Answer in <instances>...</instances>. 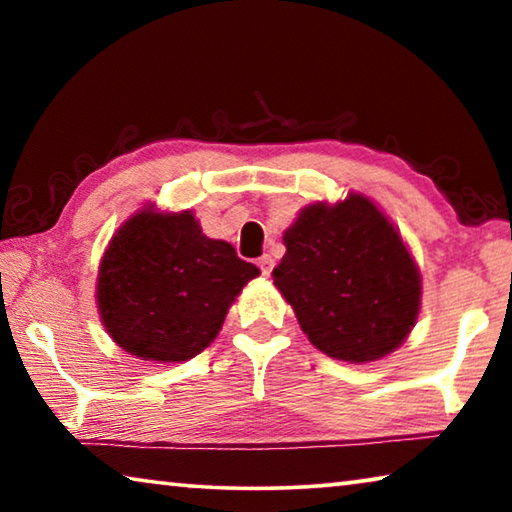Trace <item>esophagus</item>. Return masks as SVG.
Instances as JSON below:
<instances>
[{
    "instance_id": "obj_1",
    "label": "esophagus",
    "mask_w": 512,
    "mask_h": 512,
    "mask_svg": "<svg viewBox=\"0 0 512 512\" xmlns=\"http://www.w3.org/2000/svg\"><path fill=\"white\" fill-rule=\"evenodd\" d=\"M273 264H275V259L271 257V255H262L257 259V266L262 268V273L264 275H271V271H273Z\"/></svg>"
}]
</instances>
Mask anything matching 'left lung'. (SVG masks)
Masks as SVG:
<instances>
[{"mask_svg":"<svg viewBox=\"0 0 512 512\" xmlns=\"http://www.w3.org/2000/svg\"><path fill=\"white\" fill-rule=\"evenodd\" d=\"M284 246L273 282L320 352L366 363L400 348L418 320L422 280L400 232L370 198L302 207Z\"/></svg>","mask_w":512,"mask_h":512,"instance_id":"1","label":"left lung"}]
</instances>
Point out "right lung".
<instances>
[{"mask_svg": "<svg viewBox=\"0 0 512 512\" xmlns=\"http://www.w3.org/2000/svg\"><path fill=\"white\" fill-rule=\"evenodd\" d=\"M259 268L228 241L203 235L194 214H133L110 239L97 280L101 323L119 348L176 363L210 345Z\"/></svg>", "mask_w": 512, "mask_h": 512, "instance_id": "right-lung-1", "label": "right lung"}]
</instances>
